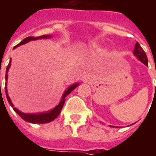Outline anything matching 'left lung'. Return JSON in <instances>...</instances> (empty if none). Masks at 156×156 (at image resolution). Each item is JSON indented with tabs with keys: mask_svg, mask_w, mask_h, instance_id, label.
<instances>
[{
	"mask_svg": "<svg viewBox=\"0 0 156 156\" xmlns=\"http://www.w3.org/2000/svg\"><path fill=\"white\" fill-rule=\"evenodd\" d=\"M134 55L137 57L140 60L144 65H146L148 66V58L147 56L145 54V52L143 50V48H141L140 45L139 44V42H136V44H135V47H134ZM155 73H156V67H155ZM156 90V88H155Z\"/></svg>",
	"mask_w": 156,
	"mask_h": 156,
	"instance_id": "1",
	"label": "left lung"
}]
</instances>
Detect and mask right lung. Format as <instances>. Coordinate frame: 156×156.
<instances>
[{
	"label": "right lung",
	"mask_w": 156,
	"mask_h": 156,
	"mask_svg": "<svg viewBox=\"0 0 156 156\" xmlns=\"http://www.w3.org/2000/svg\"><path fill=\"white\" fill-rule=\"evenodd\" d=\"M49 37V36H40V37H27L24 40H22L19 44H17L16 46V47H18L20 45L22 44H25L27 42H28V41H32V40H37V39L39 38H48ZM11 60L9 62V64L7 65V68H6V71H5V80H7V78H8V74H7V73H8V70L10 67H11ZM6 85V84H5ZM78 85V83H75V84L72 85L70 86L69 88H68V90L65 92L64 94L62 96V98L61 102L59 103V105L58 106H56L53 109H51V111H48V112H45V113H41V114H37V115H30V114H24V113H22V112L19 111L17 108H16L13 105H12V101H11V99L9 98L8 94H7V89H6V87H5V95H6V98H7V100H8L9 104L11 105L12 107H13V109H14V111L21 116L22 119H23L24 120L27 121V122H30V123H32V124H45V123H49V122H51V121L54 120L56 118L58 117L59 114L61 113V110L62 107H63V105H64V102H65V98H66V96L68 95L70 93H71L73 89H74Z\"/></svg>",
	"instance_id": "add662e5"
}]
</instances>
